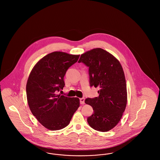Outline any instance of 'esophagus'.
<instances>
[{"mask_svg":"<svg viewBox=\"0 0 160 160\" xmlns=\"http://www.w3.org/2000/svg\"><path fill=\"white\" fill-rule=\"evenodd\" d=\"M80 103H81V104H85V98H80Z\"/></svg>","mask_w":160,"mask_h":160,"instance_id":"esophagus-1","label":"esophagus"}]
</instances>
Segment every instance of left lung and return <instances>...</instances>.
I'll return each mask as SVG.
<instances>
[{
	"label": "left lung",
	"instance_id": "left-lung-1",
	"mask_svg": "<svg viewBox=\"0 0 160 160\" xmlns=\"http://www.w3.org/2000/svg\"><path fill=\"white\" fill-rule=\"evenodd\" d=\"M89 68L90 83L98 87L99 96L86 98L93 114L87 119L91 128L102 132L118 124L127 103V92L123 69L118 59L102 48H94L81 54L78 61Z\"/></svg>",
	"mask_w": 160,
	"mask_h": 160
}]
</instances>
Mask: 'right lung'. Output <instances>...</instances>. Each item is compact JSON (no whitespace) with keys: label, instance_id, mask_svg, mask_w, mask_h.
I'll return each instance as SVG.
<instances>
[{"label":"right lung","instance_id":"obj_1","mask_svg":"<svg viewBox=\"0 0 160 160\" xmlns=\"http://www.w3.org/2000/svg\"><path fill=\"white\" fill-rule=\"evenodd\" d=\"M80 55L55 51L43 57L32 70L26 84L29 108L38 121L49 130L69 125L79 107L78 98L56 94L64 86L66 71Z\"/></svg>","mask_w":160,"mask_h":160}]
</instances>
